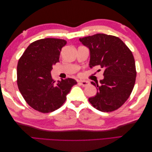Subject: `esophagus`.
<instances>
[{
	"label": "esophagus",
	"mask_w": 152,
	"mask_h": 152,
	"mask_svg": "<svg viewBox=\"0 0 152 152\" xmlns=\"http://www.w3.org/2000/svg\"><path fill=\"white\" fill-rule=\"evenodd\" d=\"M80 84L84 87H86L87 86L89 85V82L87 81V80H83V81H79Z\"/></svg>",
	"instance_id": "obj_1"
}]
</instances>
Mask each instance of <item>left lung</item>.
<instances>
[{
  "label": "left lung",
  "instance_id": "left-lung-1",
  "mask_svg": "<svg viewBox=\"0 0 152 152\" xmlns=\"http://www.w3.org/2000/svg\"><path fill=\"white\" fill-rule=\"evenodd\" d=\"M90 50L89 66L104 69V79L91 84L97 87L89 102L97 110L110 112L120 108L129 97L135 84L136 70L131 50L117 37L97 34L80 38Z\"/></svg>",
  "mask_w": 152,
  "mask_h": 152
}]
</instances>
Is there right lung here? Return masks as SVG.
I'll return each instance as SVG.
<instances>
[{"instance_id": "obj_1", "label": "right lung", "mask_w": 152, "mask_h": 152, "mask_svg": "<svg viewBox=\"0 0 152 152\" xmlns=\"http://www.w3.org/2000/svg\"><path fill=\"white\" fill-rule=\"evenodd\" d=\"M66 44L65 40L54 38L36 40L18 61V89L26 102L37 111L49 113L60 108L72 87L77 83L70 78L56 82L50 73Z\"/></svg>"}]
</instances>
